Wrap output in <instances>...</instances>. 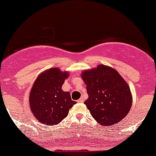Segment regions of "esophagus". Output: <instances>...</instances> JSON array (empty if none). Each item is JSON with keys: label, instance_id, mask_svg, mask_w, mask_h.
Listing matches in <instances>:
<instances>
[{"label": "esophagus", "instance_id": "34e87169", "mask_svg": "<svg viewBox=\"0 0 156 156\" xmlns=\"http://www.w3.org/2000/svg\"><path fill=\"white\" fill-rule=\"evenodd\" d=\"M84 101V99H83V98H80L79 99V100L77 101V102H80V103H83Z\"/></svg>", "mask_w": 156, "mask_h": 156}]
</instances>
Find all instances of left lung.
<instances>
[{
    "instance_id": "8db88e82",
    "label": "left lung",
    "mask_w": 156,
    "mask_h": 156,
    "mask_svg": "<svg viewBox=\"0 0 156 156\" xmlns=\"http://www.w3.org/2000/svg\"><path fill=\"white\" fill-rule=\"evenodd\" d=\"M82 79L88 94L84 104L99 124H115L127 115L131 108L132 95L128 84L116 70L99 65L96 69L83 72Z\"/></svg>"
}]
</instances>
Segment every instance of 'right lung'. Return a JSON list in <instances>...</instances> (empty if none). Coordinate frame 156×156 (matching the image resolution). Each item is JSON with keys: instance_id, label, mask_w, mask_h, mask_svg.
Segmentation results:
<instances>
[{"instance_id": "right-lung-1", "label": "right lung", "mask_w": 156, "mask_h": 156, "mask_svg": "<svg viewBox=\"0 0 156 156\" xmlns=\"http://www.w3.org/2000/svg\"><path fill=\"white\" fill-rule=\"evenodd\" d=\"M68 76V73L53 68L42 73L36 80L30 91V105L34 116L42 123L58 124L76 103L72 100L69 92L62 90Z\"/></svg>"}]
</instances>
